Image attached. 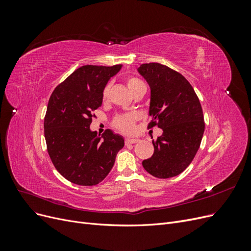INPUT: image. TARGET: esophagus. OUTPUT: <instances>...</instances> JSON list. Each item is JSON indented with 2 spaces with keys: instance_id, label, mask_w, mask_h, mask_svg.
Segmentation results:
<instances>
[{
  "instance_id": "1",
  "label": "esophagus",
  "mask_w": 251,
  "mask_h": 251,
  "mask_svg": "<svg viewBox=\"0 0 251 251\" xmlns=\"http://www.w3.org/2000/svg\"><path fill=\"white\" fill-rule=\"evenodd\" d=\"M138 141V139H136V138H126V140H125V142H126V144H131V143H136Z\"/></svg>"
}]
</instances>
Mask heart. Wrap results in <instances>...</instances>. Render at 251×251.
Masks as SVG:
<instances>
[{
	"label": "heart",
	"instance_id": "1",
	"mask_svg": "<svg viewBox=\"0 0 251 251\" xmlns=\"http://www.w3.org/2000/svg\"><path fill=\"white\" fill-rule=\"evenodd\" d=\"M126 85L128 89V91L134 95L136 91H137L140 87L144 86L143 82L133 76H128L126 79ZM110 91H111V86L107 85L103 90H102V93H101V98L103 101H108L109 97H110ZM140 118L139 114L137 113H130V114H124V115H120L117 116L115 119H114V126L116 128H118L119 131L121 132H126V133H130L134 130L135 127V124L136 121Z\"/></svg>",
	"mask_w": 251,
	"mask_h": 251
}]
</instances>
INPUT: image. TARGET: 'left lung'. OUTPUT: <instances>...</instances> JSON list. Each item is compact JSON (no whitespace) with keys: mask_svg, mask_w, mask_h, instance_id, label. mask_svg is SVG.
<instances>
[{"mask_svg":"<svg viewBox=\"0 0 251 251\" xmlns=\"http://www.w3.org/2000/svg\"><path fill=\"white\" fill-rule=\"evenodd\" d=\"M151 88L148 127L162 128L154 144V154L142 161L151 176L166 179L178 176L198 151L205 124L198 96L187 79L168 66L142 64L138 68Z\"/></svg>","mask_w":251,"mask_h":251,"instance_id":"8db88e82","label":"left lung"}]
</instances>
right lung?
<instances>
[{
	"label": "right lung",
	"instance_id": "1",
	"mask_svg": "<svg viewBox=\"0 0 251 251\" xmlns=\"http://www.w3.org/2000/svg\"><path fill=\"white\" fill-rule=\"evenodd\" d=\"M121 65L82 66L53 91L44 120L47 151L57 172L74 184L92 186L112 170L125 140L107 130H90L93 112L102 103L101 93Z\"/></svg>",
	"mask_w": 251,
	"mask_h": 251
}]
</instances>
